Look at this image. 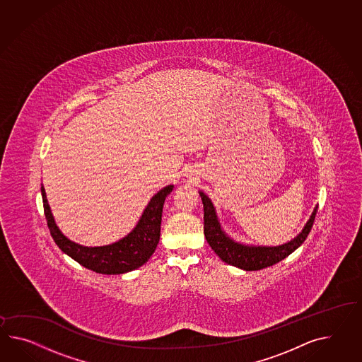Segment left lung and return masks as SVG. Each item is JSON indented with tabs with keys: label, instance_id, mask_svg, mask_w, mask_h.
I'll return each instance as SVG.
<instances>
[{
	"label": "left lung",
	"instance_id": "1",
	"mask_svg": "<svg viewBox=\"0 0 362 362\" xmlns=\"http://www.w3.org/2000/svg\"><path fill=\"white\" fill-rule=\"evenodd\" d=\"M199 194L203 200L204 234L206 242L212 247L213 251L220 256L222 262L238 267L245 271L263 269L281 262L282 259L291 255V252H294L308 238L317 216V206H315L314 212L310 216L309 221L306 222L300 234L296 238L291 239V242L284 243L281 246H248L230 238L221 228L220 221L211 199L202 191Z\"/></svg>",
	"mask_w": 362,
	"mask_h": 362
}]
</instances>
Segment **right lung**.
Here are the masks:
<instances>
[{"instance_id": "1", "label": "right lung", "mask_w": 362, "mask_h": 362, "mask_svg": "<svg viewBox=\"0 0 362 362\" xmlns=\"http://www.w3.org/2000/svg\"><path fill=\"white\" fill-rule=\"evenodd\" d=\"M173 188L174 185H168L154 194L142 213L136 228L128 235L112 245L81 246L66 238L54 222L51 208L47 202L45 187L42 185L45 220L54 243L62 252L71 256L77 263L97 274H127L145 264L150 256L154 254L160 235L163 204Z\"/></svg>"}]
</instances>
